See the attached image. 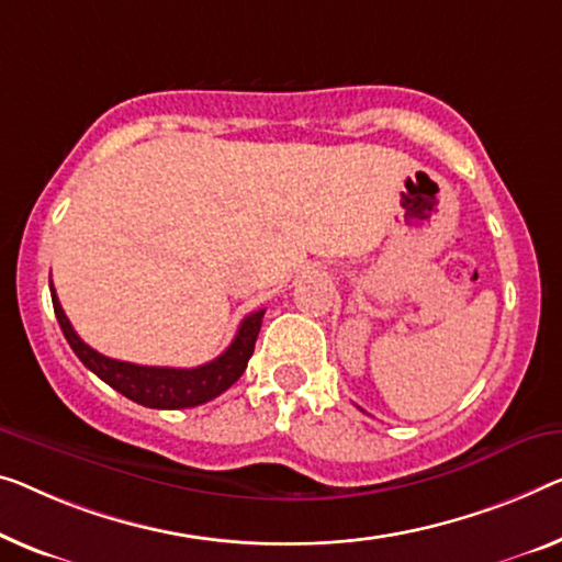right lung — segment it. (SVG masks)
Instances as JSON below:
<instances>
[{"instance_id":"add662e5","label":"right lung","mask_w":562,"mask_h":562,"mask_svg":"<svg viewBox=\"0 0 562 562\" xmlns=\"http://www.w3.org/2000/svg\"><path fill=\"white\" fill-rule=\"evenodd\" d=\"M49 292H53V307L60 323L65 340L70 342L75 356L80 358L82 366L90 368L100 381L123 393L125 398L136 401L148 408H191L206 404L227 391L234 381L245 373L247 361L255 353V342L259 328H262L265 310L247 315L241 321L237 335H234L232 346L224 350L220 358L196 368H158V366H136L115 361L98 353L80 338L67 321L60 300L55 295L53 280H49Z\"/></svg>"}]
</instances>
